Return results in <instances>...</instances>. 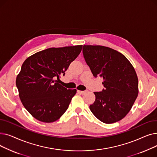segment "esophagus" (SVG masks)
<instances>
[{
  "mask_svg": "<svg viewBox=\"0 0 157 157\" xmlns=\"http://www.w3.org/2000/svg\"><path fill=\"white\" fill-rule=\"evenodd\" d=\"M78 93H79L80 94H82V95H84L86 93V91H80V90H78Z\"/></svg>",
  "mask_w": 157,
  "mask_h": 157,
  "instance_id": "1",
  "label": "esophagus"
}]
</instances>
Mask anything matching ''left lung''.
Listing matches in <instances>:
<instances>
[{
    "instance_id": "obj_1",
    "label": "left lung",
    "mask_w": 157,
    "mask_h": 157,
    "mask_svg": "<svg viewBox=\"0 0 157 157\" xmlns=\"http://www.w3.org/2000/svg\"><path fill=\"white\" fill-rule=\"evenodd\" d=\"M83 54L95 78L102 77L104 89L95 92L90 105L94 116L105 123L117 122L131 109L138 95V78L127 58L103 46L84 45Z\"/></svg>"
}]
</instances>
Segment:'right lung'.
Wrapping results in <instances>:
<instances>
[{
    "label": "right lung",
    "instance_id": "add662e5",
    "mask_svg": "<svg viewBox=\"0 0 157 157\" xmlns=\"http://www.w3.org/2000/svg\"><path fill=\"white\" fill-rule=\"evenodd\" d=\"M82 47L48 48L29 56L22 64L16 87L25 108L37 120L55 121L68 109L77 90L62 86L60 77L65 75Z\"/></svg>",
    "mask_w": 157,
    "mask_h": 157
}]
</instances>
